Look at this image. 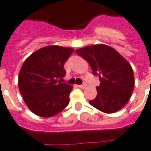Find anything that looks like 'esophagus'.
<instances>
[{
    "label": "esophagus",
    "instance_id": "obj_1",
    "mask_svg": "<svg viewBox=\"0 0 151 151\" xmlns=\"http://www.w3.org/2000/svg\"><path fill=\"white\" fill-rule=\"evenodd\" d=\"M78 86L81 88H86V84L83 83V84H81V85H79V86Z\"/></svg>",
    "mask_w": 151,
    "mask_h": 151
}]
</instances>
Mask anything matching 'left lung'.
Returning a JSON list of instances; mask_svg holds the SVG:
<instances>
[{
	"instance_id": "1",
	"label": "left lung",
	"mask_w": 151,
	"mask_h": 151,
	"mask_svg": "<svg viewBox=\"0 0 151 151\" xmlns=\"http://www.w3.org/2000/svg\"><path fill=\"white\" fill-rule=\"evenodd\" d=\"M90 65L101 84L97 95L89 101L92 106L105 113H113L126 105L134 89L132 68L116 50L104 44L93 45L75 50Z\"/></svg>"
}]
</instances>
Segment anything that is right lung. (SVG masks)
<instances>
[{
	"mask_svg": "<svg viewBox=\"0 0 151 151\" xmlns=\"http://www.w3.org/2000/svg\"><path fill=\"white\" fill-rule=\"evenodd\" d=\"M73 49L59 46L42 47L30 55L22 65L18 86L25 104L41 117H51L70 102L73 86L61 82L64 64Z\"/></svg>",
	"mask_w": 151,
	"mask_h": 151,
	"instance_id": "add662e5",
	"label": "right lung"
}]
</instances>
